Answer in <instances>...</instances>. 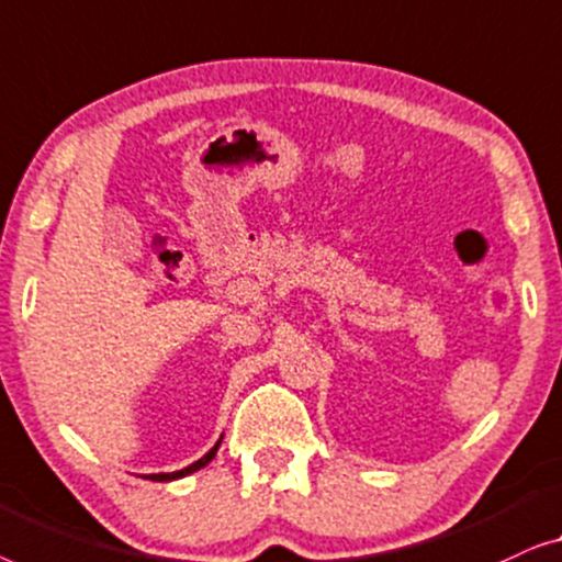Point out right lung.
Listing matches in <instances>:
<instances>
[{
  "label": "right lung",
  "mask_w": 562,
  "mask_h": 562,
  "mask_svg": "<svg viewBox=\"0 0 562 562\" xmlns=\"http://www.w3.org/2000/svg\"><path fill=\"white\" fill-rule=\"evenodd\" d=\"M218 446H221V440L216 442V446H213L209 453H205L203 458H199V461L195 463H191V465H186L183 471H172V473H149V476H145V479H153V481H176V479H183V476H188V473H193V471H199V469H203L205 463H211V458L216 456V450H218Z\"/></svg>",
  "instance_id": "obj_1"
}]
</instances>
